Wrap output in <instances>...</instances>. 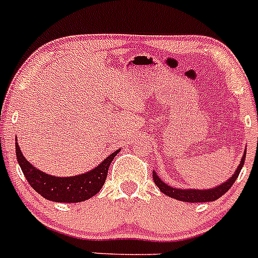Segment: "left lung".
I'll return each instance as SVG.
<instances>
[{
  "label": "left lung",
  "instance_id": "1",
  "mask_svg": "<svg viewBox=\"0 0 258 258\" xmlns=\"http://www.w3.org/2000/svg\"><path fill=\"white\" fill-rule=\"evenodd\" d=\"M245 154H247V147L244 150V154L241 157L240 164L235 169L234 174L230 177L227 181H225L223 183L218 184V186H214L212 188H206V190H199V188H177L172 187L169 184H166L165 182L161 181V178L156 174V172H152V177H154L155 184L157 187L160 188L161 192H164L165 195H168L169 198L173 199L181 200V202H187V203H207V202H214V200L220 199L223 194H226L230 190V187L232 186V183L236 181L239 173H240L241 168L244 165V159Z\"/></svg>",
  "mask_w": 258,
  "mask_h": 258
}]
</instances>
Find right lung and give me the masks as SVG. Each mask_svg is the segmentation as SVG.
Returning a JSON list of instances; mask_svg holds the SVG:
<instances>
[{"label":"right lung","instance_id":"obj_1","mask_svg":"<svg viewBox=\"0 0 258 258\" xmlns=\"http://www.w3.org/2000/svg\"><path fill=\"white\" fill-rule=\"evenodd\" d=\"M15 152L24 177L41 197L55 203H80L90 199L101 191L106 182L109 164L112 163L117 152H120V149L106 157L94 169L71 177H55L41 172L23 156L18 142H15Z\"/></svg>","mask_w":258,"mask_h":258}]
</instances>
